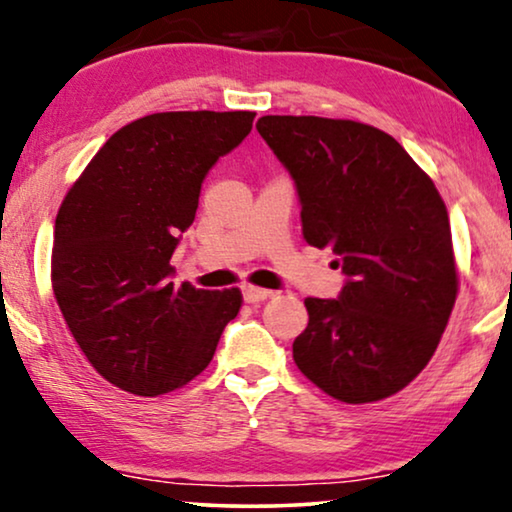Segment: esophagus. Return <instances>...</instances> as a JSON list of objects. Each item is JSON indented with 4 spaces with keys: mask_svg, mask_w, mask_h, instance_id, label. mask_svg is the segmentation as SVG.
<instances>
[{
    "mask_svg": "<svg viewBox=\"0 0 512 512\" xmlns=\"http://www.w3.org/2000/svg\"><path fill=\"white\" fill-rule=\"evenodd\" d=\"M270 296H272V291L261 289V286H249V284L242 286V298H244V303L258 305V303H263V300H268Z\"/></svg>",
    "mask_w": 512,
    "mask_h": 512,
    "instance_id": "esophagus-1",
    "label": "esophagus"
}]
</instances>
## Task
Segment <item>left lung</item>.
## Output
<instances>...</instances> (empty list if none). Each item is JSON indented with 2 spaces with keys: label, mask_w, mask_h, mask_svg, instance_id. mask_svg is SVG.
<instances>
[{
  "label": "left lung",
  "mask_w": 512,
  "mask_h": 512,
  "mask_svg": "<svg viewBox=\"0 0 512 512\" xmlns=\"http://www.w3.org/2000/svg\"><path fill=\"white\" fill-rule=\"evenodd\" d=\"M256 130L291 174L305 242L331 247L345 275L335 298H305L293 361L338 401L396 394L436 352L457 298L443 198L373 125L263 116Z\"/></svg>",
  "instance_id": "8db88e82"
}]
</instances>
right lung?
<instances>
[{"mask_svg": "<svg viewBox=\"0 0 512 512\" xmlns=\"http://www.w3.org/2000/svg\"><path fill=\"white\" fill-rule=\"evenodd\" d=\"M254 111H165L114 132L55 219L53 293L104 380L137 396L184 387L237 317V289H177L170 258L202 181L242 144Z\"/></svg>", "mask_w": 512, "mask_h": 512, "instance_id": "add662e5", "label": "right lung"}]
</instances>
